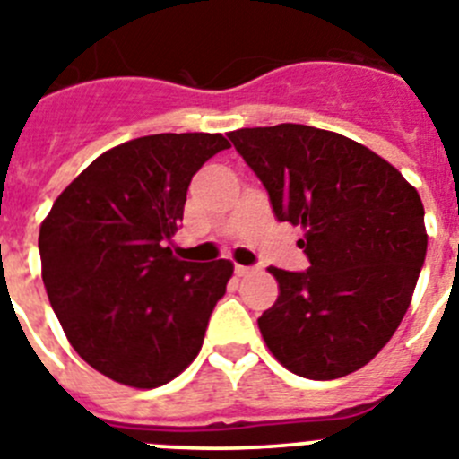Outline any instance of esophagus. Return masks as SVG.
Masks as SVG:
<instances>
[{
    "label": "esophagus",
    "mask_w": 459,
    "mask_h": 459,
    "mask_svg": "<svg viewBox=\"0 0 459 459\" xmlns=\"http://www.w3.org/2000/svg\"><path fill=\"white\" fill-rule=\"evenodd\" d=\"M234 273H237L238 278H241V275H248V273H253V266H241V264H237V266H234Z\"/></svg>",
    "instance_id": "1"
}]
</instances>
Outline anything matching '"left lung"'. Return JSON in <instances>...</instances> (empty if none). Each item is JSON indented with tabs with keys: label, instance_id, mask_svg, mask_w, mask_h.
Instances as JSON below:
<instances>
[{
	"label": "left lung",
	"instance_id": "1",
	"mask_svg": "<svg viewBox=\"0 0 459 459\" xmlns=\"http://www.w3.org/2000/svg\"><path fill=\"white\" fill-rule=\"evenodd\" d=\"M234 149L280 222L303 230L306 271L271 266L280 287L257 319L271 354L307 379H338L393 338L423 269L419 193L368 147L303 124L238 128Z\"/></svg>",
	"mask_w": 459,
	"mask_h": 459
}]
</instances>
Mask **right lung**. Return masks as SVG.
Returning a JSON list of instances; mask_svg holds the SVG:
<instances>
[{"instance_id": "1", "label": "right lung", "mask_w": 459, "mask_h": 459, "mask_svg": "<svg viewBox=\"0 0 459 459\" xmlns=\"http://www.w3.org/2000/svg\"><path fill=\"white\" fill-rule=\"evenodd\" d=\"M230 147L211 133H158L99 156L40 225L43 285L73 350L133 388L163 386L200 354L234 264L169 250L193 174Z\"/></svg>"}]
</instances>
